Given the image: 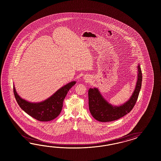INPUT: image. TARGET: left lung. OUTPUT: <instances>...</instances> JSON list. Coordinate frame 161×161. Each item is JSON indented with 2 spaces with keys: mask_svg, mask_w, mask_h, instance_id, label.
<instances>
[{
  "mask_svg": "<svg viewBox=\"0 0 161 161\" xmlns=\"http://www.w3.org/2000/svg\"><path fill=\"white\" fill-rule=\"evenodd\" d=\"M138 74L136 87L130 99L120 106H113L103 97L97 88L88 90L89 110L93 117L102 122H112L123 117L130 112L136 103L141 90L142 73L140 65L137 66Z\"/></svg>",
  "mask_w": 161,
  "mask_h": 161,
  "instance_id": "left-lung-1",
  "label": "left lung"
}]
</instances>
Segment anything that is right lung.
<instances>
[{"label":"right lung","mask_w":161,"mask_h":161,"mask_svg":"<svg viewBox=\"0 0 161 161\" xmlns=\"http://www.w3.org/2000/svg\"><path fill=\"white\" fill-rule=\"evenodd\" d=\"M72 81L59 89L48 99L39 103H31L22 99L16 93L14 86L16 100L20 107L31 117L41 122H48L55 119L62 110L63 101L69 90L75 85Z\"/></svg>","instance_id":"1"}]
</instances>
